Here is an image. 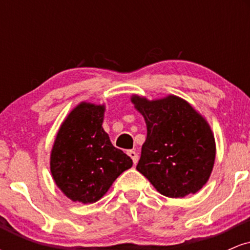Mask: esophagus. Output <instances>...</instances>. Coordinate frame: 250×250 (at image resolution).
I'll return each instance as SVG.
<instances>
[{
  "mask_svg": "<svg viewBox=\"0 0 250 250\" xmlns=\"http://www.w3.org/2000/svg\"><path fill=\"white\" fill-rule=\"evenodd\" d=\"M127 154L129 155V156H130V159L133 160L134 165H136L137 161H139V155H137L136 151H134V150H128Z\"/></svg>",
  "mask_w": 250,
  "mask_h": 250,
  "instance_id": "esophagus-1",
  "label": "esophagus"
}]
</instances>
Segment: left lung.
<instances>
[{"instance_id":"1","label":"left lung","mask_w":250,"mask_h":250,"mask_svg":"<svg viewBox=\"0 0 250 250\" xmlns=\"http://www.w3.org/2000/svg\"><path fill=\"white\" fill-rule=\"evenodd\" d=\"M131 102L147 125L137 170L165 196L176 199L199 191L210 176L216 155L205 117L175 95L153 101L133 95Z\"/></svg>"}]
</instances>
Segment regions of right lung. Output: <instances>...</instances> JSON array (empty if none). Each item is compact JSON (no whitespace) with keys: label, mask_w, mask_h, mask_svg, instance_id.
I'll return each mask as SVG.
<instances>
[{"label":"right lung","mask_w":250,"mask_h":250,"mask_svg":"<svg viewBox=\"0 0 250 250\" xmlns=\"http://www.w3.org/2000/svg\"><path fill=\"white\" fill-rule=\"evenodd\" d=\"M104 104L82 102L63 121L50 154L56 186L74 202L94 203L133 166L103 130Z\"/></svg>","instance_id":"add662e5"}]
</instances>
